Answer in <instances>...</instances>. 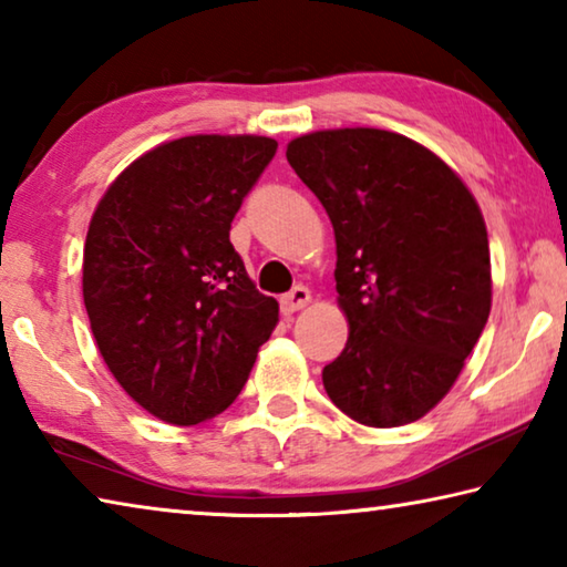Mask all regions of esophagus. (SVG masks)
<instances>
[{"mask_svg": "<svg viewBox=\"0 0 567 567\" xmlns=\"http://www.w3.org/2000/svg\"><path fill=\"white\" fill-rule=\"evenodd\" d=\"M307 302H310V290H307V287H302V285L292 287L290 292L280 297V307H282L285 315H292L297 310H302Z\"/></svg>", "mask_w": 567, "mask_h": 567, "instance_id": "1", "label": "esophagus"}]
</instances>
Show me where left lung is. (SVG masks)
Returning a JSON list of instances; mask_svg holds the SVG:
<instances>
[{
	"label": "left lung",
	"mask_w": 567,
	"mask_h": 567,
	"mask_svg": "<svg viewBox=\"0 0 567 567\" xmlns=\"http://www.w3.org/2000/svg\"><path fill=\"white\" fill-rule=\"evenodd\" d=\"M287 162L328 213L350 338L322 370L344 415L370 427L420 420L453 388L491 315V247L470 189L398 132L302 134Z\"/></svg>",
	"instance_id": "obj_1"
}]
</instances>
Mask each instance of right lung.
I'll list each match as a JSON object with an SVG mask.
<instances>
[{"mask_svg": "<svg viewBox=\"0 0 567 567\" xmlns=\"http://www.w3.org/2000/svg\"><path fill=\"white\" fill-rule=\"evenodd\" d=\"M277 152L255 134H192L134 159L84 243L82 295L114 380L169 425L233 405L277 324L229 227Z\"/></svg>", "mask_w": 567, "mask_h": 567, "instance_id": "obj_1", "label": "right lung"}]
</instances>
